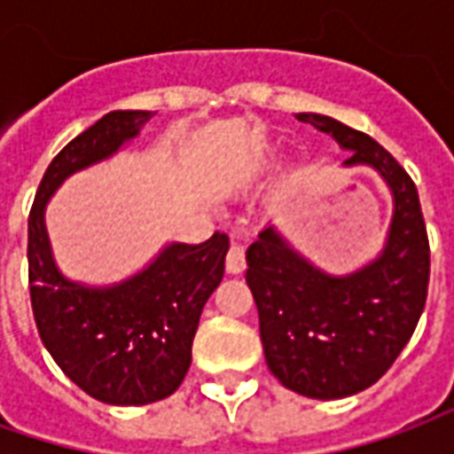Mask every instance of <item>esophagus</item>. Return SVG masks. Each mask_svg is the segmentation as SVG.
I'll list each match as a JSON object with an SVG mask.
<instances>
[{
  "mask_svg": "<svg viewBox=\"0 0 454 454\" xmlns=\"http://www.w3.org/2000/svg\"><path fill=\"white\" fill-rule=\"evenodd\" d=\"M246 270V253L240 246H231L226 255V272L228 275H240Z\"/></svg>",
  "mask_w": 454,
  "mask_h": 454,
  "instance_id": "34e87169",
  "label": "esophagus"
}]
</instances>
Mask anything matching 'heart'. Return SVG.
Instances as JSON below:
<instances>
[{
  "label": "heart",
  "mask_w": 454,
  "mask_h": 454,
  "mask_svg": "<svg viewBox=\"0 0 454 454\" xmlns=\"http://www.w3.org/2000/svg\"><path fill=\"white\" fill-rule=\"evenodd\" d=\"M277 158V148L275 145H255L253 150H247L246 158L240 160V165L236 168V175H233V184L240 189L250 187V184H255L257 179L262 177L270 172L272 168V162ZM286 189H289V179H282L279 184H277V194H285Z\"/></svg>",
  "instance_id": "b5f03b06"
}]
</instances>
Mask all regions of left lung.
Here are the masks:
<instances>
[{"label": "left lung", "instance_id": "8db88e82", "mask_svg": "<svg viewBox=\"0 0 454 454\" xmlns=\"http://www.w3.org/2000/svg\"><path fill=\"white\" fill-rule=\"evenodd\" d=\"M296 119L350 153L342 168L374 169L394 204L377 257L345 275L314 265L275 223L246 253L267 367L286 389L331 401L372 387L406 348L428 296L430 247L416 184L377 140L324 114Z\"/></svg>", "mask_w": 454, "mask_h": 454}]
</instances>
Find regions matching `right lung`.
Wrapping results in <instances>:
<instances>
[{
  "label": "right lung",
  "instance_id": "right-lung-1",
  "mask_svg": "<svg viewBox=\"0 0 454 454\" xmlns=\"http://www.w3.org/2000/svg\"><path fill=\"white\" fill-rule=\"evenodd\" d=\"M150 112H109L65 145L45 169L28 216L31 306L45 350L102 403L143 406L175 394L192 364L199 316L223 279L228 236L168 243L136 275L84 285L63 275L45 228V207L65 179L114 158L138 138Z\"/></svg>",
  "mask_w": 454,
  "mask_h": 454
}]
</instances>
